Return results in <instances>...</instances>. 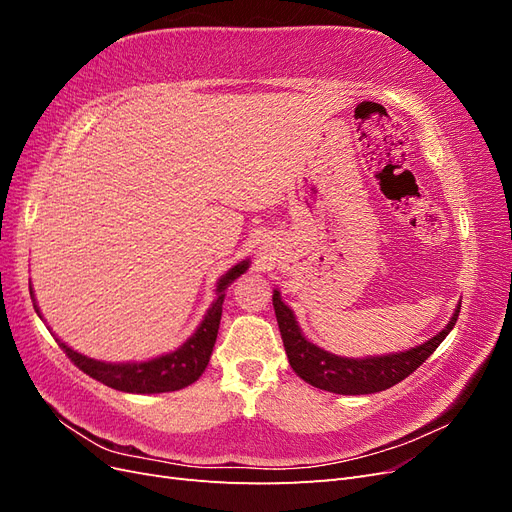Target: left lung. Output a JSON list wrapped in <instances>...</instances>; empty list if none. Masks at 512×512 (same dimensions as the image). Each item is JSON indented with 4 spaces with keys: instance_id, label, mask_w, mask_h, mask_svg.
Instances as JSON below:
<instances>
[{
    "instance_id": "obj_1",
    "label": "left lung",
    "mask_w": 512,
    "mask_h": 512,
    "mask_svg": "<svg viewBox=\"0 0 512 512\" xmlns=\"http://www.w3.org/2000/svg\"><path fill=\"white\" fill-rule=\"evenodd\" d=\"M273 307L294 374L303 378L307 384L316 386V389L339 395L378 393L391 389L397 382L408 378L444 342V337L451 333L461 309V305H457L446 329H442L436 337H431L429 342L412 350L386 356H367V359H344V356H335L314 346L312 342H307L292 309L284 305L277 290L273 292Z\"/></svg>"
}]
</instances>
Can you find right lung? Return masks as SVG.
Segmentation results:
<instances>
[{
  "label": "right lung",
  "mask_w": 512,
  "mask_h": 512,
  "mask_svg": "<svg viewBox=\"0 0 512 512\" xmlns=\"http://www.w3.org/2000/svg\"><path fill=\"white\" fill-rule=\"evenodd\" d=\"M247 265H250V262L243 260L222 277L218 284V299L213 301L205 320L200 322V327L188 342L175 352L158 356V359H151L147 363H102L74 352L64 342H59V339L57 342L61 350L66 352L68 359L81 371H85L89 378L111 386L115 391L149 395V393H168V391L185 389V386L196 382L200 374L205 371L215 346V337H218V329H220L224 290L228 288V284L235 282L241 273L247 271ZM29 294H32V290H29Z\"/></svg>",
  "instance_id": "right-lung-1"
}]
</instances>
